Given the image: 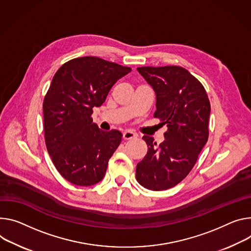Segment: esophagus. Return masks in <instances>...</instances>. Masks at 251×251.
Here are the masks:
<instances>
[{"label": "esophagus", "instance_id": "1", "mask_svg": "<svg viewBox=\"0 0 251 251\" xmlns=\"http://www.w3.org/2000/svg\"><path fill=\"white\" fill-rule=\"evenodd\" d=\"M137 137H138V135L136 134V133H134V132H132V131H130V130H127V131H125V132L123 133V138H124L125 140L136 139Z\"/></svg>", "mask_w": 251, "mask_h": 251}]
</instances>
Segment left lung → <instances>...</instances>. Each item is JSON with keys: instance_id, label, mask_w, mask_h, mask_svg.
<instances>
[{"instance_id": "left-lung-1", "label": "left lung", "mask_w": 251, "mask_h": 251, "mask_svg": "<svg viewBox=\"0 0 251 251\" xmlns=\"http://www.w3.org/2000/svg\"><path fill=\"white\" fill-rule=\"evenodd\" d=\"M137 71L154 90V117L167 124V131L159 146L143 136L148 151L136 167V179L149 190H166L188 175L206 144L210 103L202 84L184 68L140 67Z\"/></svg>"}]
</instances>
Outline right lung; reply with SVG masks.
I'll return each instance as SVG.
<instances>
[{"instance_id": "add662e5", "label": "right lung", "mask_w": 251, "mask_h": 251, "mask_svg": "<svg viewBox=\"0 0 251 251\" xmlns=\"http://www.w3.org/2000/svg\"><path fill=\"white\" fill-rule=\"evenodd\" d=\"M130 72L129 67L86 56L65 63L54 75L43 103L45 140L55 167L71 183L91 186L104 178L122 133L100 130L91 115Z\"/></svg>"}]
</instances>
